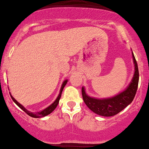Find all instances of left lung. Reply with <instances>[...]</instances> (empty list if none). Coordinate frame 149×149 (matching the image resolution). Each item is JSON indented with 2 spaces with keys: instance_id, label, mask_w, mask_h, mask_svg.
<instances>
[{
  "instance_id": "1",
  "label": "left lung",
  "mask_w": 149,
  "mask_h": 149,
  "mask_svg": "<svg viewBox=\"0 0 149 149\" xmlns=\"http://www.w3.org/2000/svg\"><path fill=\"white\" fill-rule=\"evenodd\" d=\"M132 56L134 65L133 77L127 88L122 92L111 97L96 98L89 96L86 93L84 87L82 86L81 93L84 101L89 109L96 114L107 117L113 116L120 112L132 102L139 83V70L137 61L132 52Z\"/></svg>"
}]
</instances>
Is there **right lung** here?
<instances>
[{
	"mask_svg": "<svg viewBox=\"0 0 149 149\" xmlns=\"http://www.w3.org/2000/svg\"><path fill=\"white\" fill-rule=\"evenodd\" d=\"M68 79H65L63 82L62 85H61V89H60V92H59L58 95V97H56V99L55 100V101H54V102L52 103V104H50L49 106L47 107V108H45V109L42 110V111H38V112H36V113L31 112V111H30L28 109H26V108L22 105V104H21L20 103H19V102H17V101L16 100L15 98H14L13 96L11 95V93H10V96H11V98L12 99V100H13L14 102H15V104H17V105L19 107H20L21 109L23 110V111H25V112L27 113V114L29 115V116H31V117H33V118H42V117L46 116H47V115H49V113H52V111H53L54 110L56 109V107L57 105H58V102H59V100H60V98H61V93H62L63 90L66 84L68 83Z\"/></svg>",
	"mask_w": 149,
	"mask_h": 149,
	"instance_id": "add662e5",
	"label": "right lung"
}]
</instances>
